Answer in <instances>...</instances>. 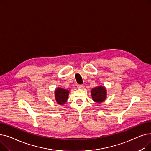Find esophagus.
<instances>
[{"instance_id":"obj_1","label":"esophagus","mask_w":151,"mask_h":151,"mask_svg":"<svg viewBox=\"0 0 151 151\" xmlns=\"http://www.w3.org/2000/svg\"><path fill=\"white\" fill-rule=\"evenodd\" d=\"M77 88H78V89H82V88H84V85H83V84H78V85L77 86Z\"/></svg>"}]
</instances>
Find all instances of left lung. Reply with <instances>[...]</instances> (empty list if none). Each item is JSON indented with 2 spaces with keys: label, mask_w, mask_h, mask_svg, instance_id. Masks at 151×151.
I'll return each instance as SVG.
<instances>
[{
  "label": "left lung",
  "mask_w": 151,
  "mask_h": 151,
  "mask_svg": "<svg viewBox=\"0 0 151 151\" xmlns=\"http://www.w3.org/2000/svg\"><path fill=\"white\" fill-rule=\"evenodd\" d=\"M92 99L96 103H101L104 101L106 97V90L104 86H97L93 88L91 91Z\"/></svg>",
  "instance_id": "1"
}]
</instances>
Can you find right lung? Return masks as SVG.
I'll use <instances>...</instances> for the list:
<instances>
[{"label": "right lung", "instance_id": "obj_1", "mask_svg": "<svg viewBox=\"0 0 151 151\" xmlns=\"http://www.w3.org/2000/svg\"><path fill=\"white\" fill-rule=\"evenodd\" d=\"M68 94L69 91L58 88L55 90V99L58 104L64 105L67 101Z\"/></svg>", "mask_w": 151, "mask_h": 151}]
</instances>
